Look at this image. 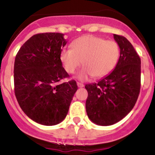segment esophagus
<instances>
[{"label":"esophagus","instance_id":"34e87169","mask_svg":"<svg viewBox=\"0 0 155 155\" xmlns=\"http://www.w3.org/2000/svg\"><path fill=\"white\" fill-rule=\"evenodd\" d=\"M77 85L79 87H83L84 85L82 83H80V82H77Z\"/></svg>","mask_w":155,"mask_h":155}]
</instances>
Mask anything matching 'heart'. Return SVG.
Wrapping results in <instances>:
<instances>
[{"instance_id": "heart-1", "label": "heart", "mask_w": 155, "mask_h": 155, "mask_svg": "<svg viewBox=\"0 0 155 155\" xmlns=\"http://www.w3.org/2000/svg\"><path fill=\"white\" fill-rule=\"evenodd\" d=\"M72 48H64L60 58L68 73L73 74L80 67L77 79L86 80L90 76L101 78L109 74L116 66L120 55L118 45L113 40L94 35H85L72 43Z\"/></svg>"}]
</instances>
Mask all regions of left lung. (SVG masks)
Returning <instances> with one entry per match:
<instances>
[{
    "label": "left lung",
    "mask_w": 155,
    "mask_h": 155,
    "mask_svg": "<svg viewBox=\"0 0 155 155\" xmlns=\"http://www.w3.org/2000/svg\"><path fill=\"white\" fill-rule=\"evenodd\" d=\"M120 48L115 69L97 83L85 85L87 115L94 124L109 126L121 121L132 110L141 85V60L123 36L114 34Z\"/></svg>",
    "instance_id": "left-lung-1"
}]
</instances>
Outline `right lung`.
Masks as SVG:
<instances>
[{"label": "right lung", "instance_id": "1", "mask_svg": "<svg viewBox=\"0 0 155 155\" xmlns=\"http://www.w3.org/2000/svg\"><path fill=\"white\" fill-rule=\"evenodd\" d=\"M66 43L63 34H37L22 45L15 56L17 101L28 117L43 125H55L66 118L78 89L75 80L61 82L69 76L60 58Z\"/></svg>", "mask_w": 155, "mask_h": 155}]
</instances>
